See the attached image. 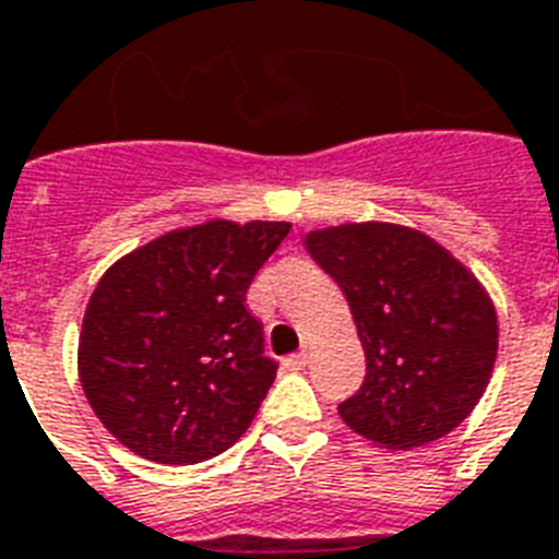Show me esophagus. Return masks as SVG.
Wrapping results in <instances>:
<instances>
[{"mask_svg":"<svg viewBox=\"0 0 559 559\" xmlns=\"http://www.w3.org/2000/svg\"><path fill=\"white\" fill-rule=\"evenodd\" d=\"M307 365H310V350L295 353V356H289L287 361H284V367H287V370H304Z\"/></svg>","mask_w":559,"mask_h":559,"instance_id":"1","label":"esophagus"}]
</instances>
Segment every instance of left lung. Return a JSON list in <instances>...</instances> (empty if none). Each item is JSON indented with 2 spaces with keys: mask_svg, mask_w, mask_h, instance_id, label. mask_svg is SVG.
I'll list each match as a JSON object with an SVG mask.
<instances>
[{
  "mask_svg": "<svg viewBox=\"0 0 559 559\" xmlns=\"http://www.w3.org/2000/svg\"><path fill=\"white\" fill-rule=\"evenodd\" d=\"M350 304L367 373L338 416L367 442L411 451L468 419L491 382L500 324L491 295L421 229L361 221L304 235Z\"/></svg>",
  "mask_w": 559,
  "mask_h": 559,
  "instance_id": "obj_1",
  "label": "left lung"
}]
</instances>
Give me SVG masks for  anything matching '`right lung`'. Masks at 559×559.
<instances>
[{
  "label": "right lung",
  "instance_id": "obj_1",
  "mask_svg": "<svg viewBox=\"0 0 559 559\" xmlns=\"http://www.w3.org/2000/svg\"><path fill=\"white\" fill-rule=\"evenodd\" d=\"M289 226L212 217L157 235L103 272L76 373L91 411L131 453L194 465L247 433L275 361L243 301Z\"/></svg>",
  "mask_w": 559,
  "mask_h": 559
}]
</instances>
